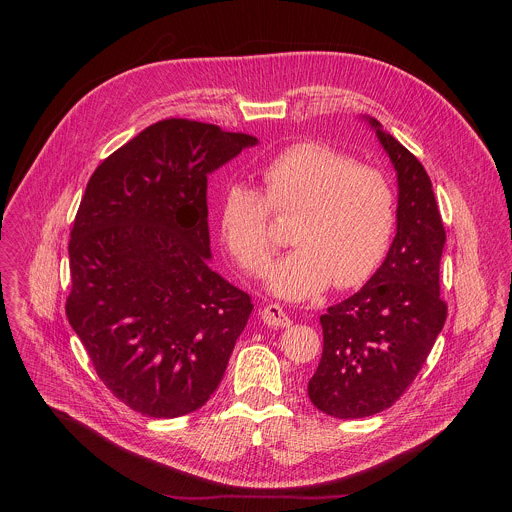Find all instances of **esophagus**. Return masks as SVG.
<instances>
[{"mask_svg":"<svg viewBox=\"0 0 512 512\" xmlns=\"http://www.w3.org/2000/svg\"><path fill=\"white\" fill-rule=\"evenodd\" d=\"M259 314H261V320L267 326H271V328H285V326H289V318H287V314L283 312V308L279 304H269Z\"/></svg>","mask_w":512,"mask_h":512,"instance_id":"esophagus-1","label":"esophagus"}]
</instances>
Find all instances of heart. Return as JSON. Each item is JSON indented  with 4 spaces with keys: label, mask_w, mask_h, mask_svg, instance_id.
Segmentation results:
<instances>
[{
    "label": "heart",
    "mask_w": 512,
    "mask_h": 512,
    "mask_svg": "<svg viewBox=\"0 0 512 512\" xmlns=\"http://www.w3.org/2000/svg\"><path fill=\"white\" fill-rule=\"evenodd\" d=\"M259 176L263 194L235 182L218 202V231L245 271L259 273L273 253V210L296 212L289 231L296 247L265 275L273 296L304 302L330 281L346 289L371 277L397 221L395 188L383 170L354 164L326 143L302 141L269 158Z\"/></svg>",
    "instance_id": "heart-1"
}]
</instances>
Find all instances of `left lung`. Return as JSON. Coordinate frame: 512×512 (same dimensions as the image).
<instances>
[{
    "label": "left lung",
    "mask_w": 512,
    "mask_h": 512,
    "mask_svg": "<svg viewBox=\"0 0 512 512\" xmlns=\"http://www.w3.org/2000/svg\"><path fill=\"white\" fill-rule=\"evenodd\" d=\"M367 119L397 170V235L360 291L320 316L324 348L308 395L338 419L389 409L415 381L448 316L440 298L446 229L431 180L377 119Z\"/></svg>",
    "instance_id": "obj_1"
}]
</instances>
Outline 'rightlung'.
Wrapping results in <instances>:
<instances>
[{"label":"right lung","mask_w":512,"mask_h":512,"mask_svg":"<svg viewBox=\"0 0 512 512\" xmlns=\"http://www.w3.org/2000/svg\"><path fill=\"white\" fill-rule=\"evenodd\" d=\"M257 143L164 119L93 172L70 231L66 318L105 387L148 417L202 407L223 381L251 296L208 267V174Z\"/></svg>","instance_id":"right-lung-1"}]
</instances>
